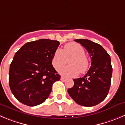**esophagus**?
Instances as JSON below:
<instances>
[{"label":"esophagus","instance_id":"1","mask_svg":"<svg viewBox=\"0 0 125 125\" xmlns=\"http://www.w3.org/2000/svg\"><path fill=\"white\" fill-rule=\"evenodd\" d=\"M60 80H61L62 81H65V80H66V78H65L64 76H61V78H60Z\"/></svg>","mask_w":125,"mask_h":125}]
</instances>
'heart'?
I'll use <instances>...</instances> for the list:
<instances>
[{
    "mask_svg": "<svg viewBox=\"0 0 125 125\" xmlns=\"http://www.w3.org/2000/svg\"><path fill=\"white\" fill-rule=\"evenodd\" d=\"M68 62L69 66L60 70V73L66 76H76L84 73L89 68V61L85 51L80 44L76 42L66 44L63 50L57 49L52 57V63L56 70H59Z\"/></svg>",
    "mask_w": 125,
    "mask_h": 125,
    "instance_id": "heart-1",
    "label": "heart"
}]
</instances>
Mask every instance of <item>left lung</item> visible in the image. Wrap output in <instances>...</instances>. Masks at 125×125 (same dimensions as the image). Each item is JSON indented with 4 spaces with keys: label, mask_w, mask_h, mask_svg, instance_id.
Masks as SVG:
<instances>
[{
    "label": "left lung",
    "mask_w": 125,
    "mask_h": 125,
    "mask_svg": "<svg viewBox=\"0 0 125 125\" xmlns=\"http://www.w3.org/2000/svg\"><path fill=\"white\" fill-rule=\"evenodd\" d=\"M89 53L91 66L84 76L73 79L74 86L68 93L80 105L92 107L104 101L108 94L111 84L112 66L107 51L99 44L88 39H76Z\"/></svg>",
    "instance_id": "left-lung-1"
}]
</instances>
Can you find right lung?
<instances>
[{"label": "right lung", "mask_w": 125, "mask_h": 125, "mask_svg": "<svg viewBox=\"0 0 125 125\" xmlns=\"http://www.w3.org/2000/svg\"><path fill=\"white\" fill-rule=\"evenodd\" d=\"M60 42L42 39L28 42L15 53L9 70L10 90L18 101L33 107L43 103L59 75L52 60Z\"/></svg>", "instance_id": "1"}]
</instances>
